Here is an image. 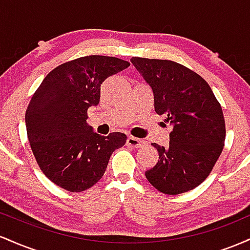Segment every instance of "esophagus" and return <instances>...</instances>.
I'll list each match as a JSON object with an SVG mask.
<instances>
[{"instance_id":"1","label":"esophagus","mask_w":250,"mask_h":250,"mask_svg":"<svg viewBox=\"0 0 250 250\" xmlns=\"http://www.w3.org/2000/svg\"><path fill=\"white\" fill-rule=\"evenodd\" d=\"M127 145L130 146V147H133V148H140V147H143V146L147 145V142L143 141V140H141V139H137V137L128 136Z\"/></svg>"}]
</instances>
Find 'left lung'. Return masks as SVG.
<instances>
[{"label":"left lung","instance_id":"1","mask_svg":"<svg viewBox=\"0 0 250 250\" xmlns=\"http://www.w3.org/2000/svg\"><path fill=\"white\" fill-rule=\"evenodd\" d=\"M134 67L150 85L155 111L171 125L169 146H153L159 161L146 171L150 185L177 195L201 185L222 153L226 125L222 108L199 74L168 60L133 57Z\"/></svg>","mask_w":250,"mask_h":250}]
</instances>
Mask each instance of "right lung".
I'll return each instance as SVG.
<instances>
[{
    "mask_svg": "<svg viewBox=\"0 0 250 250\" xmlns=\"http://www.w3.org/2000/svg\"><path fill=\"white\" fill-rule=\"evenodd\" d=\"M129 65L116 57H80L51 70L34 93L25 111L28 140L42 173L59 187L71 193L93 187L125 146V134L93 131L87 111L99 104L102 82Z\"/></svg>",
    "mask_w": 250,
    "mask_h": 250,
    "instance_id": "obj_1",
    "label": "right lung"
}]
</instances>
